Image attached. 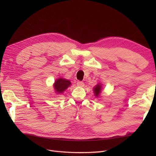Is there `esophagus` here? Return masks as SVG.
I'll return each instance as SVG.
<instances>
[{
	"instance_id": "obj_1",
	"label": "esophagus",
	"mask_w": 156,
	"mask_h": 156,
	"mask_svg": "<svg viewBox=\"0 0 156 156\" xmlns=\"http://www.w3.org/2000/svg\"><path fill=\"white\" fill-rule=\"evenodd\" d=\"M77 86H79V87H83L84 85V83L83 82H82V81H77Z\"/></svg>"
}]
</instances>
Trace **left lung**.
I'll return each instance as SVG.
<instances>
[{
  "label": "left lung",
  "mask_w": 156,
  "mask_h": 156,
  "mask_svg": "<svg viewBox=\"0 0 156 156\" xmlns=\"http://www.w3.org/2000/svg\"><path fill=\"white\" fill-rule=\"evenodd\" d=\"M101 86L100 85V84H98L96 87L94 88V92H95V96H98L99 94H100V93L101 92Z\"/></svg>",
  "instance_id": "obj_1"
}]
</instances>
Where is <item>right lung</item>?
I'll list each match as a JSON object with an SVG mask.
<instances>
[{
  "label": "right lung",
  "mask_w": 156,
  "mask_h": 156,
  "mask_svg": "<svg viewBox=\"0 0 156 156\" xmlns=\"http://www.w3.org/2000/svg\"><path fill=\"white\" fill-rule=\"evenodd\" d=\"M70 84L71 82L68 80L63 78H59L55 81L54 87L56 92L62 93L66 89L70 86Z\"/></svg>",
  "instance_id": "obj_1"
}]
</instances>
